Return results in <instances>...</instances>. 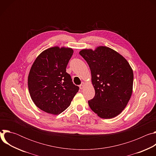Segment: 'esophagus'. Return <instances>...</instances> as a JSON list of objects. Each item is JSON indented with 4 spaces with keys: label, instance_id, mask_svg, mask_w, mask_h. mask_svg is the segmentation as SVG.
Here are the masks:
<instances>
[{
    "label": "esophagus",
    "instance_id": "1",
    "mask_svg": "<svg viewBox=\"0 0 156 156\" xmlns=\"http://www.w3.org/2000/svg\"><path fill=\"white\" fill-rule=\"evenodd\" d=\"M84 86H85V83L83 82V83L80 85V88L81 89V90H83V89L84 88Z\"/></svg>",
    "mask_w": 156,
    "mask_h": 156
}]
</instances>
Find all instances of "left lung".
<instances>
[{"label": "left lung", "mask_w": 156, "mask_h": 156, "mask_svg": "<svg viewBox=\"0 0 156 156\" xmlns=\"http://www.w3.org/2000/svg\"><path fill=\"white\" fill-rule=\"evenodd\" d=\"M80 54L87 62L95 90L88 101L91 110L102 119L119 115L132 94L133 72L127 60L115 51L105 46L94 51L83 49Z\"/></svg>", "instance_id": "8db88e82"}]
</instances>
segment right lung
Instances as JSON below:
<instances>
[{
	"label": "right lung",
	"mask_w": 156,
	"mask_h": 156,
	"mask_svg": "<svg viewBox=\"0 0 156 156\" xmlns=\"http://www.w3.org/2000/svg\"><path fill=\"white\" fill-rule=\"evenodd\" d=\"M73 51L53 47L41 52L34 62L28 78L31 98L41 110L58 115L67 108L79 90L66 68Z\"/></svg>",
	"instance_id": "add662e5"
}]
</instances>
